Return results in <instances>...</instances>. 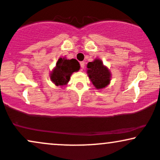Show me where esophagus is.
<instances>
[{
  "label": "esophagus",
  "mask_w": 160,
  "mask_h": 160,
  "mask_svg": "<svg viewBox=\"0 0 160 160\" xmlns=\"http://www.w3.org/2000/svg\"><path fill=\"white\" fill-rule=\"evenodd\" d=\"M80 64V67H81L82 70H83L84 68H85V62H81Z\"/></svg>",
  "instance_id": "esophagus-1"
}]
</instances>
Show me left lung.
Instances as JSON below:
<instances>
[{"label":"left lung","mask_w":160,"mask_h":160,"mask_svg":"<svg viewBox=\"0 0 160 160\" xmlns=\"http://www.w3.org/2000/svg\"><path fill=\"white\" fill-rule=\"evenodd\" d=\"M87 74L97 89L105 88L111 81V74L109 69L103 65L101 59L95 58L87 64Z\"/></svg>","instance_id":"8db88e82"}]
</instances>
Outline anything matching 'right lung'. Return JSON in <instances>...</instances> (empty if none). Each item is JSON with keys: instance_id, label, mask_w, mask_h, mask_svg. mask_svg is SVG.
<instances>
[{"instance_id": "right-lung-1", "label": "right lung", "mask_w": 160, "mask_h": 160, "mask_svg": "<svg viewBox=\"0 0 160 160\" xmlns=\"http://www.w3.org/2000/svg\"><path fill=\"white\" fill-rule=\"evenodd\" d=\"M80 64L74 58H59L56 66L50 74V79L56 86H65L69 82L71 75L80 70Z\"/></svg>"}]
</instances>
